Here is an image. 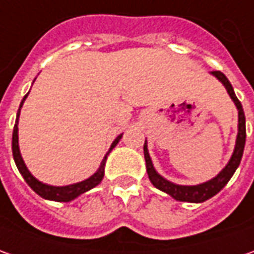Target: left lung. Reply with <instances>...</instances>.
<instances>
[{"instance_id": "1", "label": "left lung", "mask_w": 254, "mask_h": 254, "mask_svg": "<svg viewBox=\"0 0 254 254\" xmlns=\"http://www.w3.org/2000/svg\"><path fill=\"white\" fill-rule=\"evenodd\" d=\"M211 74L216 77L223 84V87L226 88V91H228L229 97L233 101V104L238 108V136H236V143H235V149H233V153H232L229 162H228V164L223 167L222 170L219 171L214 179L208 180V181L201 183V184H197V186H181V184H176V183H171L169 180H166L163 176H160L156 171L153 162L150 159L149 150H147V140H144L143 144L146 171H147V176H149L150 183L157 190H160L163 192L169 194L174 199L183 201V202L199 204V202H204L206 199H209V198L216 195L228 184V181L232 179V176L235 174L236 169L239 167L242 156H243L245 143H246V118H245V112H243V108H242L241 101L238 100L236 94L233 91V87L229 83V80L226 78V75L221 73V71H211Z\"/></svg>"}]
</instances>
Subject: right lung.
Here are the masks:
<instances>
[{"instance_id": "1", "label": "right lung", "mask_w": 254, "mask_h": 254, "mask_svg": "<svg viewBox=\"0 0 254 254\" xmlns=\"http://www.w3.org/2000/svg\"><path fill=\"white\" fill-rule=\"evenodd\" d=\"M29 94V92H28ZM28 94L23 97V100L21 101V105H19V110L16 112V121H15V127H13V132H12V154H13V160H15V164L18 167L19 173L22 174V177L26 181V184L38 194L42 198L45 199H49V201H57V202H70L73 201L77 197H80L81 194L90 191L94 187H97L100 184L102 179H104V173H105V163H107V157L108 154L111 153V150L118 144V142L121 140L122 137V133L117 136V139L112 142L111 144L110 150L108 153L104 156L102 162H101L100 167L98 170L95 171L92 174L91 177L88 179L83 180L80 183H74V184H68V186H50V184H45L42 183L36 177L32 176V173L28 170L26 164L23 162L22 156H21V150H19V140H18V122H19V115H21V108H22L23 102L26 100Z\"/></svg>"}]
</instances>
